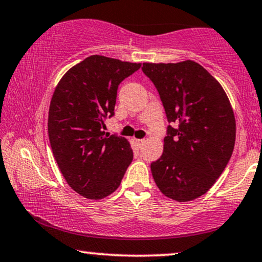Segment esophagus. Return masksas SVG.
<instances>
[{"mask_svg":"<svg viewBox=\"0 0 262 262\" xmlns=\"http://www.w3.org/2000/svg\"><path fill=\"white\" fill-rule=\"evenodd\" d=\"M134 141H135L136 144L139 145V147H142V145H143V143H144V139H137V138H135Z\"/></svg>","mask_w":262,"mask_h":262,"instance_id":"1","label":"esophagus"}]
</instances>
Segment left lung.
Here are the masks:
<instances>
[{"instance_id":"left-lung-1","label":"left lung","mask_w":262,"mask_h":262,"mask_svg":"<svg viewBox=\"0 0 262 262\" xmlns=\"http://www.w3.org/2000/svg\"><path fill=\"white\" fill-rule=\"evenodd\" d=\"M165 108L164 152L151 162L152 178L178 202L202 196L219 178L236 139V121L225 91L195 61L143 63Z\"/></svg>"}]
</instances>
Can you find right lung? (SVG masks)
<instances>
[{"label": "right lung", "instance_id": "1", "mask_svg": "<svg viewBox=\"0 0 262 262\" xmlns=\"http://www.w3.org/2000/svg\"><path fill=\"white\" fill-rule=\"evenodd\" d=\"M139 69L141 63L93 55L67 71L54 91L50 145L66 182L84 198L114 192L134 159L126 138L102 128L114 115L120 83Z\"/></svg>", "mask_w": 262, "mask_h": 262}]
</instances>
